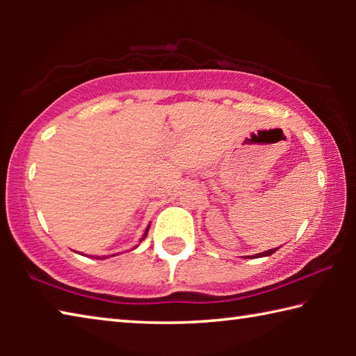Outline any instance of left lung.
<instances>
[{"label":"left lung","mask_w":356,"mask_h":356,"mask_svg":"<svg viewBox=\"0 0 356 356\" xmlns=\"http://www.w3.org/2000/svg\"><path fill=\"white\" fill-rule=\"evenodd\" d=\"M278 250V248H275V250H268V251H264V252H259V254H254V256H246V257H264V256H270V254H273V252Z\"/></svg>","instance_id":"8db88e82"}]
</instances>
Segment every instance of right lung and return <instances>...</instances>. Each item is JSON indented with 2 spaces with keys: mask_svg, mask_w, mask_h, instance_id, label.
Listing matches in <instances>:
<instances>
[{
  "mask_svg": "<svg viewBox=\"0 0 356 356\" xmlns=\"http://www.w3.org/2000/svg\"><path fill=\"white\" fill-rule=\"evenodd\" d=\"M149 227H150V225L147 226V229H146V232H144V236H143V238L140 240V242H143V240H144V238H146V236H147V231H149ZM135 248H136V246H135ZM95 259H106V257L104 256V257H95Z\"/></svg>",
  "mask_w": 356,
  "mask_h": 356,
  "instance_id": "obj_1",
  "label": "right lung"
}]
</instances>
